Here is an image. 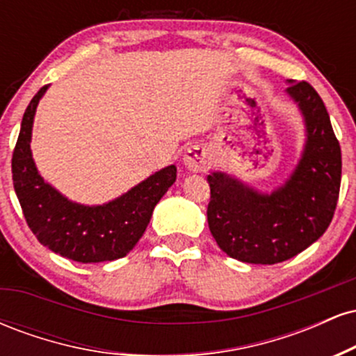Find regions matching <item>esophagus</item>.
I'll use <instances>...</instances> for the list:
<instances>
[{
  "mask_svg": "<svg viewBox=\"0 0 356 356\" xmlns=\"http://www.w3.org/2000/svg\"><path fill=\"white\" fill-rule=\"evenodd\" d=\"M184 164L192 172H204L206 169H209L211 165V157L209 152L202 147H191L186 154H184Z\"/></svg>",
  "mask_w": 356,
  "mask_h": 356,
  "instance_id": "34e87169",
  "label": "esophagus"
}]
</instances>
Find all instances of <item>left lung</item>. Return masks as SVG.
I'll list each match as a JSON object with an SVG mask.
<instances>
[{"instance_id": "8db88e82", "label": "left lung", "mask_w": 356, "mask_h": 356, "mask_svg": "<svg viewBox=\"0 0 356 356\" xmlns=\"http://www.w3.org/2000/svg\"><path fill=\"white\" fill-rule=\"evenodd\" d=\"M306 125V144L283 186L263 194L224 172L207 175V222L227 256L276 264L300 254L323 236L337 209L341 149L321 97L308 81H288Z\"/></svg>"}]
</instances>
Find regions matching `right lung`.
<instances>
[{
  "label": "right lung",
  "mask_w": 356,
  "mask_h": 356,
  "mask_svg": "<svg viewBox=\"0 0 356 356\" xmlns=\"http://www.w3.org/2000/svg\"><path fill=\"white\" fill-rule=\"evenodd\" d=\"M47 88V85L40 88L24 110L11 159L13 186L24 219L43 246L76 263H104L124 257L145 232L154 207L175 182L177 169L164 167L115 201L102 206L68 201L44 182L31 157L33 118Z\"/></svg>",
  "instance_id": "add662e5"
}]
</instances>
